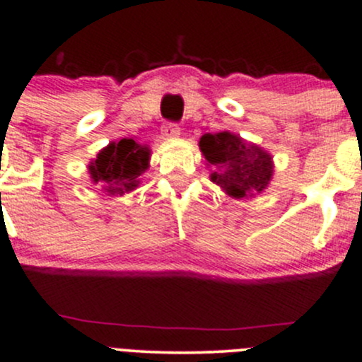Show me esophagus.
<instances>
[{
    "instance_id": "34e87169",
    "label": "esophagus",
    "mask_w": 362,
    "mask_h": 362,
    "mask_svg": "<svg viewBox=\"0 0 362 362\" xmlns=\"http://www.w3.org/2000/svg\"><path fill=\"white\" fill-rule=\"evenodd\" d=\"M180 134L181 130L176 124H167L162 127V136L165 137V139H176V137H180Z\"/></svg>"
}]
</instances>
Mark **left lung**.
Instances as JSON below:
<instances>
[{
	"mask_svg": "<svg viewBox=\"0 0 362 362\" xmlns=\"http://www.w3.org/2000/svg\"><path fill=\"white\" fill-rule=\"evenodd\" d=\"M199 148L211 167V181L232 199H255L274 177L272 155L228 130L204 134Z\"/></svg>",
	"mask_w": 362,
	"mask_h": 362,
	"instance_id": "8db88e82",
	"label": "left lung"
}]
</instances>
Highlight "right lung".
<instances>
[{"mask_svg": "<svg viewBox=\"0 0 362 362\" xmlns=\"http://www.w3.org/2000/svg\"><path fill=\"white\" fill-rule=\"evenodd\" d=\"M151 150L134 137L111 141L88 163V174L106 195L122 197L141 185L139 176L150 167Z\"/></svg>", "mask_w": 362, "mask_h": 362, "instance_id": "right-lung-1", "label": "right lung"}]
</instances>
